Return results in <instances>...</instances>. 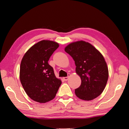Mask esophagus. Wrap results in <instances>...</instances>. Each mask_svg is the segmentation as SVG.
<instances>
[{
  "mask_svg": "<svg viewBox=\"0 0 129 129\" xmlns=\"http://www.w3.org/2000/svg\"><path fill=\"white\" fill-rule=\"evenodd\" d=\"M68 77H63V79L64 80H65V81H67L69 79V77H70V73H68Z\"/></svg>",
  "mask_w": 129,
  "mask_h": 129,
  "instance_id": "obj_1",
  "label": "esophagus"
}]
</instances>
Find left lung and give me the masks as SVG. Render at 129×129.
Wrapping results in <instances>:
<instances>
[{
    "instance_id": "1",
    "label": "left lung",
    "mask_w": 129,
    "mask_h": 129,
    "mask_svg": "<svg viewBox=\"0 0 129 129\" xmlns=\"http://www.w3.org/2000/svg\"><path fill=\"white\" fill-rule=\"evenodd\" d=\"M64 51L75 61L76 73L82 80L80 87L75 89L76 96L89 101L100 96L109 77L108 67L101 53L83 40L69 44Z\"/></svg>"
}]
</instances>
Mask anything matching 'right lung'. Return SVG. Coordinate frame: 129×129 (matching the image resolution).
I'll use <instances>...</instances> for the list:
<instances>
[{
    "instance_id": "1",
    "label": "right lung",
    "mask_w": 129,
    "mask_h": 129,
    "mask_svg": "<svg viewBox=\"0 0 129 129\" xmlns=\"http://www.w3.org/2000/svg\"><path fill=\"white\" fill-rule=\"evenodd\" d=\"M59 46L52 40H43L32 46L24 54L20 66V80L31 99L39 103H46L55 98L60 79L54 73L48 61Z\"/></svg>"
}]
</instances>
